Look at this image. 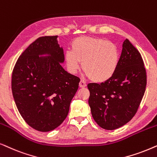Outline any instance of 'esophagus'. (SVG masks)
Listing matches in <instances>:
<instances>
[{
  "label": "esophagus",
  "instance_id": "esophagus-1",
  "mask_svg": "<svg viewBox=\"0 0 157 157\" xmlns=\"http://www.w3.org/2000/svg\"><path fill=\"white\" fill-rule=\"evenodd\" d=\"M86 85H87V84H86V82H85V81L81 80L80 82V87H86Z\"/></svg>",
  "mask_w": 157,
  "mask_h": 157
}]
</instances>
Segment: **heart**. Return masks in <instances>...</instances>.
Instances as JSON below:
<instances>
[{
    "mask_svg": "<svg viewBox=\"0 0 157 157\" xmlns=\"http://www.w3.org/2000/svg\"><path fill=\"white\" fill-rule=\"evenodd\" d=\"M119 59V50L114 43L89 36L75 39L72 51L65 54L67 64L72 72H76L82 62L83 71L95 82H103L111 78L118 67Z\"/></svg>",
    "mask_w": 157,
    "mask_h": 157,
    "instance_id": "b5f03b06",
    "label": "heart"
}]
</instances>
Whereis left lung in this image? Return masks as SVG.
<instances>
[{"mask_svg":"<svg viewBox=\"0 0 157 157\" xmlns=\"http://www.w3.org/2000/svg\"><path fill=\"white\" fill-rule=\"evenodd\" d=\"M144 64L140 52L126 39L113 76L100 84L87 85L92 116L102 128H120L136 113L147 86Z\"/></svg>","mask_w":157,"mask_h":157,"instance_id":"1","label":"left lung"}]
</instances>
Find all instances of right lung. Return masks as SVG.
Segmentation results:
<instances>
[{"label":"right lung","mask_w":157,"mask_h":157,"mask_svg":"<svg viewBox=\"0 0 157 157\" xmlns=\"http://www.w3.org/2000/svg\"><path fill=\"white\" fill-rule=\"evenodd\" d=\"M49 53L47 58L39 55ZM57 36H41L20 55L11 77L12 93L21 116L35 130L47 132L65 120L80 79L64 70Z\"/></svg>","instance_id":"1"}]
</instances>
